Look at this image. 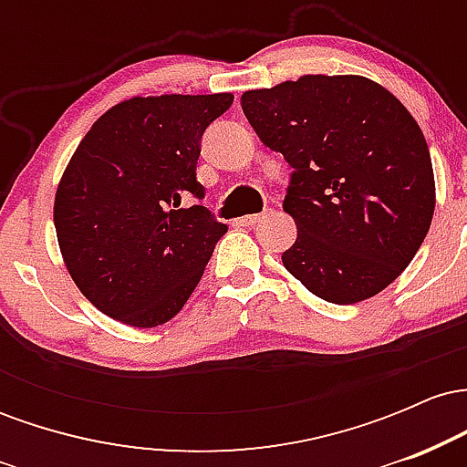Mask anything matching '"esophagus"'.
Wrapping results in <instances>:
<instances>
[{"label": "esophagus", "mask_w": 467, "mask_h": 467, "mask_svg": "<svg viewBox=\"0 0 467 467\" xmlns=\"http://www.w3.org/2000/svg\"><path fill=\"white\" fill-rule=\"evenodd\" d=\"M261 222V215H245V217H241V219H237V223L239 226H245V228H252V226H256V223Z\"/></svg>", "instance_id": "esophagus-1"}]
</instances>
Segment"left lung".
Returning a JSON list of instances; mask_svg holds the SVG:
<instances>
[{"instance_id": "obj_1", "label": "left lung", "mask_w": 467, "mask_h": 467, "mask_svg": "<svg viewBox=\"0 0 467 467\" xmlns=\"http://www.w3.org/2000/svg\"><path fill=\"white\" fill-rule=\"evenodd\" d=\"M241 109L292 166L283 200L298 230L283 252L289 275L336 305L390 285L435 213L431 151L409 109L382 85L349 74L250 89Z\"/></svg>"}]
</instances>
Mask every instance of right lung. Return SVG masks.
<instances>
[{"label":"right lung","instance_id":"1","mask_svg":"<svg viewBox=\"0 0 467 467\" xmlns=\"http://www.w3.org/2000/svg\"><path fill=\"white\" fill-rule=\"evenodd\" d=\"M233 94L136 96L105 111L78 144L55 197L69 276L94 307L131 327H158L189 301L226 234L195 169L202 136Z\"/></svg>","mask_w":467,"mask_h":467}]
</instances>
